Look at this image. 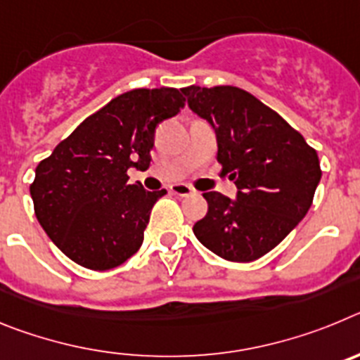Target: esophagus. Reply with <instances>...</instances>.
<instances>
[{
  "instance_id": "34e87169",
  "label": "esophagus",
  "mask_w": 360,
  "mask_h": 360,
  "mask_svg": "<svg viewBox=\"0 0 360 360\" xmlns=\"http://www.w3.org/2000/svg\"><path fill=\"white\" fill-rule=\"evenodd\" d=\"M171 193L176 196H191L195 191H193V187L186 186V184H174V186H171Z\"/></svg>"
}]
</instances>
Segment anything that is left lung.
Listing matches in <instances>:
<instances>
[{"label": "left lung", "mask_w": 360, "mask_h": 360, "mask_svg": "<svg viewBox=\"0 0 360 360\" xmlns=\"http://www.w3.org/2000/svg\"><path fill=\"white\" fill-rule=\"evenodd\" d=\"M189 108L212 124L221 171L236 200L203 193L207 214L193 227L203 247L249 263L278 247L307 216L321 180L317 151L274 110L236 86L182 88Z\"/></svg>", "instance_id": "left-lung-1"}]
</instances>
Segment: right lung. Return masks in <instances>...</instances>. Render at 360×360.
<instances>
[{
  "label": "right lung",
  "mask_w": 360,
  "mask_h": 360,
  "mask_svg": "<svg viewBox=\"0 0 360 360\" xmlns=\"http://www.w3.org/2000/svg\"><path fill=\"white\" fill-rule=\"evenodd\" d=\"M184 103L176 88L126 91L82 120L37 164L30 184L34 212L72 262L110 270L141 249L153 205L167 191L129 184L128 169H148L155 128Z\"/></svg>",
  "instance_id": "obj_1"
}]
</instances>
